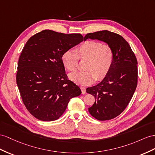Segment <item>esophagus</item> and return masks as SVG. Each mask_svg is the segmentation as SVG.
Here are the masks:
<instances>
[{
  "mask_svg": "<svg viewBox=\"0 0 155 155\" xmlns=\"http://www.w3.org/2000/svg\"><path fill=\"white\" fill-rule=\"evenodd\" d=\"M81 90H82V93L83 94L86 93V88H85V87L81 86Z\"/></svg>",
  "mask_w": 155,
  "mask_h": 155,
  "instance_id": "1",
  "label": "esophagus"
}]
</instances>
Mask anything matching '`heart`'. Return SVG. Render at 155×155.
<instances>
[{
	"mask_svg": "<svg viewBox=\"0 0 155 155\" xmlns=\"http://www.w3.org/2000/svg\"><path fill=\"white\" fill-rule=\"evenodd\" d=\"M79 59L86 60V71L71 74L70 78L81 84H88L95 79L101 80L107 74L113 63L114 51L111 46L107 44L86 41L75 49V52L67 50L61 57L63 65L72 72L77 70Z\"/></svg>",
	"mask_w": 155,
	"mask_h": 155,
	"instance_id": "1",
	"label": "heart"
}]
</instances>
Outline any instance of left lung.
I'll return each mask as SVG.
<instances>
[{"mask_svg": "<svg viewBox=\"0 0 155 155\" xmlns=\"http://www.w3.org/2000/svg\"><path fill=\"white\" fill-rule=\"evenodd\" d=\"M88 38L105 42L114 51L113 63L107 74L98 84L86 90L96 100L88 108L91 115L99 120H110L124 111L136 89L137 61L120 35L104 30L88 33L84 40Z\"/></svg>", "mask_w": 155, "mask_h": 155, "instance_id": "8db88e82", "label": "left lung"}]
</instances>
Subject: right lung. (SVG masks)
Listing matches in <instances>:
<instances>
[{"mask_svg":"<svg viewBox=\"0 0 155 155\" xmlns=\"http://www.w3.org/2000/svg\"><path fill=\"white\" fill-rule=\"evenodd\" d=\"M83 41L81 34L44 30L31 37L19 58L16 82L28 111L42 121L57 120L81 90L68 80L61 57Z\"/></svg>","mask_w":155,"mask_h":155,"instance_id":"obj_1","label":"right lung"}]
</instances>
